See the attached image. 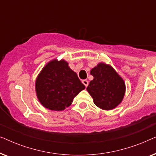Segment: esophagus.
Returning <instances> with one entry per match:
<instances>
[{"mask_svg": "<svg viewBox=\"0 0 156 156\" xmlns=\"http://www.w3.org/2000/svg\"><path fill=\"white\" fill-rule=\"evenodd\" d=\"M82 83H83V84H84L86 87L88 86V84H89V82L87 80H82Z\"/></svg>", "mask_w": 156, "mask_h": 156, "instance_id": "esophagus-1", "label": "esophagus"}]
</instances>
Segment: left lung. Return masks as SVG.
Masks as SVG:
<instances>
[{"instance_id":"1","label":"left lung","mask_w":156,"mask_h":156,"mask_svg":"<svg viewBox=\"0 0 156 156\" xmlns=\"http://www.w3.org/2000/svg\"><path fill=\"white\" fill-rule=\"evenodd\" d=\"M94 76L87 90L93 98L94 103L104 110H112L122 102L126 93V84L112 65L99 62L92 68Z\"/></svg>"}]
</instances>
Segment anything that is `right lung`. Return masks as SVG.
I'll list each match as a JSON object with an SVG mask.
<instances>
[{
	"instance_id": "add662e5",
	"label": "right lung",
	"mask_w": 156,
	"mask_h": 156,
	"mask_svg": "<svg viewBox=\"0 0 156 156\" xmlns=\"http://www.w3.org/2000/svg\"><path fill=\"white\" fill-rule=\"evenodd\" d=\"M35 87L38 101L52 111L69 107L74 98L85 89L77 74L64 59L48 62L38 74Z\"/></svg>"
}]
</instances>
